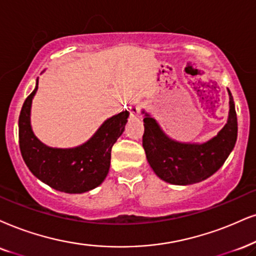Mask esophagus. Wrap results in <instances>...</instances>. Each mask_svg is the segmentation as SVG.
Returning a JSON list of instances; mask_svg holds the SVG:
<instances>
[{
    "instance_id": "obj_1",
    "label": "esophagus",
    "mask_w": 256,
    "mask_h": 256,
    "mask_svg": "<svg viewBox=\"0 0 256 256\" xmlns=\"http://www.w3.org/2000/svg\"><path fill=\"white\" fill-rule=\"evenodd\" d=\"M139 108H140V105H139L138 102H132V104L130 105V116H131V117H139Z\"/></svg>"
}]
</instances>
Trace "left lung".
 I'll list each match as a JSON object with an SVG mask.
<instances>
[{"label": "left lung", "mask_w": 256, "mask_h": 256, "mask_svg": "<svg viewBox=\"0 0 256 256\" xmlns=\"http://www.w3.org/2000/svg\"><path fill=\"white\" fill-rule=\"evenodd\" d=\"M227 124L206 143H182L164 134L157 120L142 111L144 118L143 148L148 164L160 180L177 186L202 182L223 166L238 138V117L230 90Z\"/></svg>", "instance_id": "8db88e82"}]
</instances>
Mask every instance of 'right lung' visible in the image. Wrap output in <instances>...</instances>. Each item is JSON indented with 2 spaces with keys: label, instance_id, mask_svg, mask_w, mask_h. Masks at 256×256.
<instances>
[{
  "label": "right lung",
  "instance_id": "add662e5",
  "mask_svg": "<svg viewBox=\"0 0 256 256\" xmlns=\"http://www.w3.org/2000/svg\"><path fill=\"white\" fill-rule=\"evenodd\" d=\"M38 84L36 79V86L24 100L18 118V143L26 166L35 177L59 192L82 194L99 186L108 176L112 146L124 132L130 112L122 111L106 119L79 146H47L35 137L30 125L32 102Z\"/></svg>",
  "mask_w": 256,
  "mask_h": 256
}]
</instances>
